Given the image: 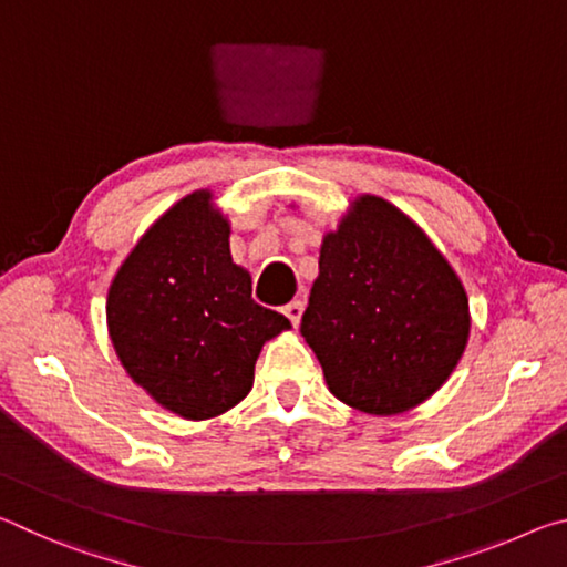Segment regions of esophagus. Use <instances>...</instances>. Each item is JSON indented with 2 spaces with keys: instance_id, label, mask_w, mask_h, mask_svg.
Here are the masks:
<instances>
[{
  "instance_id": "esophagus-1",
  "label": "esophagus",
  "mask_w": 567,
  "mask_h": 567,
  "mask_svg": "<svg viewBox=\"0 0 567 567\" xmlns=\"http://www.w3.org/2000/svg\"><path fill=\"white\" fill-rule=\"evenodd\" d=\"M285 315H287V318H290V322L297 328V324H300V318H302V302L295 300V302L287 305L285 307Z\"/></svg>"
}]
</instances>
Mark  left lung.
I'll list each match as a JSON object with an SVG mask.
<instances>
[{
    "instance_id": "obj_1",
    "label": "left lung",
    "mask_w": 567,
    "mask_h": 567,
    "mask_svg": "<svg viewBox=\"0 0 567 567\" xmlns=\"http://www.w3.org/2000/svg\"><path fill=\"white\" fill-rule=\"evenodd\" d=\"M300 332L334 398L398 415L433 395L463 358L467 295L408 215L364 195L322 239Z\"/></svg>"
}]
</instances>
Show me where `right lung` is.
<instances>
[{
	"label": "right lung",
	"mask_w": 567,
	"mask_h": 567,
	"mask_svg": "<svg viewBox=\"0 0 567 567\" xmlns=\"http://www.w3.org/2000/svg\"><path fill=\"white\" fill-rule=\"evenodd\" d=\"M209 192L162 215L120 267L107 324L124 370L162 408L187 420L223 415L255 380L262 344L290 328L252 300L229 255V225Z\"/></svg>",
	"instance_id": "add662e5"
}]
</instances>
